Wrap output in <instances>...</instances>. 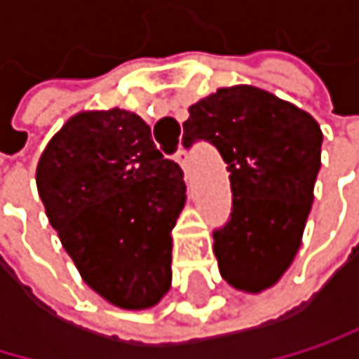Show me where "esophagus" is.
I'll return each instance as SVG.
<instances>
[{
    "instance_id": "esophagus-1",
    "label": "esophagus",
    "mask_w": 359,
    "mask_h": 359,
    "mask_svg": "<svg viewBox=\"0 0 359 359\" xmlns=\"http://www.w3.org/2000/svg\"><path fill=\"white\" fill-rule=\"evenodd\" d=\"M174 161L181 165L183 172H187V153H185V150H178V153L174 155Z\"/></svg>"
}]
</instances>
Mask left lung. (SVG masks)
<instances>
[{"label":"left lung","mask_w":359,"mask_h":359,"mask_svg":"<svg viewBox=\"0 0 359 359\" xmlns=\"http://www.w3.org/2000/svg\"><path fill=\"white\" fill-rule=\"evenodd\" d=\"M183 142L209 140L226 161L230 222L213 237L222 278L241 293L276 286L302 248L321 170L323 131L308 111L248 83L189 107Z\"/></svg>","instance_id":"obj_1"}]
</instances>
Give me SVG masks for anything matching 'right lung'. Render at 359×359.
I'll return each mask as SVG.
<instances>
[{
  "mask_svg": "<svg viewBox=\"0 0 359 359\" xmlns=\"http://www.w3.org/2000/svg\"><path fill=\"white\" fill-rule=\"evenodd\" d=\"M49 224L81 280L122 310L157 306L172 286V228L185 206L178 163L129 109H83L36 165Z\"/></svg>",
  "mask_w": 359,
  "mask_h": 359,
  "instance_id": "right-lung-1",
  "label": "right lung"
}]
</instances>
